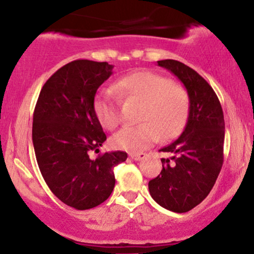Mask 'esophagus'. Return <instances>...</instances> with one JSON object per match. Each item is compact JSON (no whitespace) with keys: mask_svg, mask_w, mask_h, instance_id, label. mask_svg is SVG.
Instances as JSON below:
<instances>
[{"mask_svg":"<svg viewBox=\"0 0 254 254\" xmlns=\"http://www.w3.org/2000/svg\"><path fill=\"white\" fill-rule=\"evenodd\" d=\"M129 156L132 160H135V161H139V160H143L144 157L147 156V154L145 153H131Z\"/></svg>","mask_w":254,"mask_h":254,"instance_id":"obj_1","label":"esophagus"}]
</instances>
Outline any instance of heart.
Returning <instances> with one entry per match:
<instances>
[{"label": "heart", "instance_id": "1", "mask_svg": "<svg viewBox=\"0 0 254 254\" xmlns=\"http://www.w3.org/2000/svg\"><path fill=\"white\" fill-rule=\"evenodd\" d=\"M112 90L123 103L139 104L136 127H125L112 137L117 149L142 151L162 137L171 139L182 132L190 112V94L179 83L155 71L138 70L119 78ZM100 125L113 130L121 122L119 104L110 90H101L93 103Z\"/></svg>", "mask_w": 254, "mask_h": 254}]
</instances>
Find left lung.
Instances as JSON below:
<instances>
[{"mask_svg":"<svg viewBox=\"0 0 254 254\" xmlns=\"http://www.w3.org/2000/svg\"><path fill=\"white\" fill-rule=\"evenodd\" d=\"M184 83L190 94L185 129L161 151L162 170L151 179L150 196L174 212L190 211L211 191L223 165L224 118L216 93L196 70L174 60L157 61Z\"/></svg>","mask_w":254,"mask_h":254,"instance_id":"1","label":"left lung"}]
</instances>
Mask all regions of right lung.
<instances>
[{"label":"right lung","mask_w":254,"mask_h":254,"mask_svg":"<svg viewBox=\"0 0 254 254\" xmlns=\"http://www.w3.org/2000/svg\"><path fill=\"white\" fill-rule=\"evenodd\" d=\"M112 68L89 60L65 64L44 84L34 109L32 141L40 173L52 193L77 210L95 208L110 197L113 168L127 157L121 150L89 157L106 141L93 103Z\"/></svg>","instance_id":"add662e5"}]
</instances>
